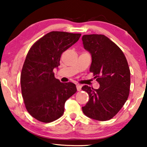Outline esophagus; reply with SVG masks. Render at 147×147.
Here are the masks:
<instances>
[{
    "mask_svg": "<svg viewBox=\"0 0 147 147\" xmlns=\"http://www.w3.org/2000/svg\"><path fill=\"white\" fill-rule=\"evenodd\" d=\"M76 88H77V90H78V91H81V90H82V86L77 85V86H76Z\"/></svg>",
    "mask_w": 147,
    "mask_h": 147,
    "instance_id": "esophagus-1",
    "label": "esophagus"
}]
</instances>
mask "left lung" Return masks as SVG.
<instances>
[{
  "label": "left lung",
  "mask_w": 147,
  "mask_h": 147,
  "mask_svg": "<svg viewBox=\"0 0 147 147\" xmlns=\"http://www.w3.org/2000/svg\"><path fill=\"white\" fill-rule=\"evenodd\" d=\"M84 49L91 54L90 71L100 84L98 89L84 86L90 99L82 111L92 119L106 121L120 111L129 95L130 72L122 50L104 35L82 36Z\"/></svg>",
  "instance_id": "obj_1"
}]
</instances>
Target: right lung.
<instances>
[{
	"label": "right lung",
	"mask_w": 147,
	"mask_h": 147,
	"mask_svg": "<svg viewBox=\"0 0 147 147\" xmlns=\"http://www.w3.org/2000/svg\"><path fill=\"white\" fill-rule=\"evenodd\" d=\"M81 34L51 31L33 44L21 75L22 96L28 112L39 121L51 122L63 115L68 98L77 92L74 83H61L54 76L61 54Z\"/></svg>",
	"instance_id": "1"
}]
</instances>
